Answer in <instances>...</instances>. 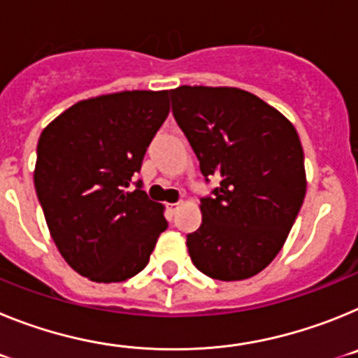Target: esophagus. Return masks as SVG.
Wrapping results in <instances>:
<instances>
[{
	"label": "esophagus",
	"mask_w": 358,
	"mask_h": 358,
	"mask_svg": "<svg viewBox=\"0 0 358 358\" xmlns=\"http://www.w3.org/2000/svg\"><path fill=\"white\" fill-rule=\"evenodd\" d=\"M182 206V202L181 201H179V202H173V204H166V208H169V211H170V213H176V211L177 210H179V208H181Z\"/></svg>",
	"instance_id": "1"
}]
</instances>
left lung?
I'll list each match as a JSON object with an SVG mask.
<instances>
[{
	"label": "left lung",
	"mask_w": 358,
	"mask_h": 358,
	"mask_svg": "<svg viewBox=\"0 0 358 358\" xmlns=\"http://www.w3.org/2000/svg\"><path fill=\"white\" fill-rule=\"evenodd\" d=\"M170 98L204 181H218L201 199L202 224L186 235L189 258L213 280L255 276L276 258L303 206L299 136L274 107L236 87L181 85Z\"/></svg>",
	"instance_id": "1"
}]
</instances>
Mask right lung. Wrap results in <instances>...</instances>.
<instances>
[{"instance_id": "right-lung-1", "label": "right lung", "mask_w": 358, "mask_h": 358, "mask_svg": "<svg viewBox=\"0 0 358 358\" xmlns=\"http://www.w3.org/2000/svg\"><path fill=\"white\" fill-rule=\"evenodd\" d=\"M169 113V91H123L75 103L41 134L37 199L57 249L82 276H136L169 227L141 181L127 192Z\"/></svg>"}]
</instances>
